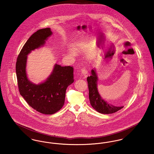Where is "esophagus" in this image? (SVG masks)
Here are the masks:
<instances>
[{
	"mask_svg": "<svg viewBox=\"0 0 154 154\" xmlns=\"http://www.w3.org/2000/svg\"><path fill=\"white\" fill-rule=\"evenodd\" d=\"M80 70H81V72H82V74H83L84 77L86 78L88 76V74L87 70L85 67H82V68Z\"/></svg>",
	"mask_w": 154,
	"mask_h": 154,
	"instance_id": "obj_1",
	"label": "esophagus"
}]
</instances>
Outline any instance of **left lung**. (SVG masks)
Instances as JSON below:
<instances>
[{"label": "left lung", "mask_w": 154, "mask_h": 154, "mask_svg": "<svg viewBox=\"0 0 154 154\" xmlns=\"http://www.w3.org/2000/svg\"><path fill=\"white\" fill-rule=\"evenodd\" d=\"M91 73V75L87 77V80L89 90V99L92 108L102 114L113 113L123 108V106L113 105L102 98L98 90V77L96 69H92Z\"/></svg>", "instance_id": "obj_1"}]
</instances>
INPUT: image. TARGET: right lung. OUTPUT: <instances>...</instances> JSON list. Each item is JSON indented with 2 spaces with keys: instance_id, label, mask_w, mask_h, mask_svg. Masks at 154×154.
Here are the masks:
<instances>
[{
  "instance_id": "1",
  "label": "right lung",
  "mask_w": 154,
  "mask_h": 154,
  "mask_svg": "<svg viewBox=\"0 0 154 154\" xmlns=\"http://www.w3.org/2000/svg\"><path fill=\"white\" fill-rule=\"evenodd\" d=\"M53 34L50 28L38 30L30 36L23 47L16 62V70L20 95L36 111L52 115L62 108L67 87L74 82L73 68L55 64L51 74L39 84L31 82L26 72L27 55L44 46Z\"/></svg>"
}]
</instances>
